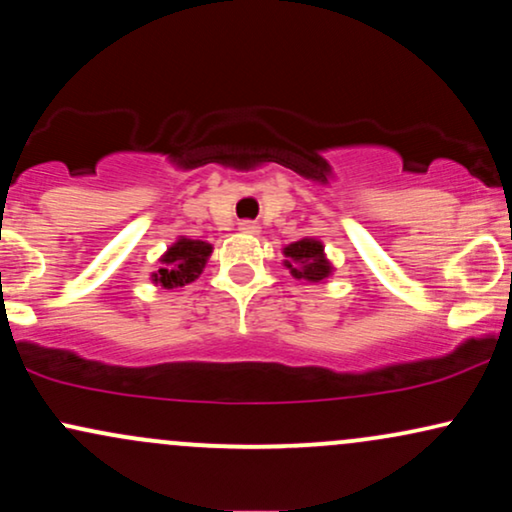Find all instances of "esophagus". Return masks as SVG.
<instances>
[{"label": "esophagus", "instance_id": "esophagus-1", "mask_svg": "<svg viewBox=\"0 0 512 512\" xmlns=\"http://www.w3.org/2000/svg\"><path fill=\"white\" fill-rule=\"evenodd\" d=\"M238 231L250 233V236H255V233H260V226H257L255 221H240V223H238Z\"/></svg>", "mask_w": 512, "mask_h": 512}]
</instances>
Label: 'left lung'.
I'll use <instances>...</instances> for the list:
<instances>
[{
  "label": "left lung",
  "mask_w": 512,
  "mask_h": 512,
  "mask_svg": "<svg viewBox=\"0 0 512 512\" xmlns=\"http://www.w3.org/2000/svg\"><path fill=\"white\" fill-rule=\"evenodd\" d=\"M284 255L289 257L286 260V267L291 269V274L296 279L305 281H322L325 276H330V262L322 255V245L317 240L303 238L298 243H291L289 248L284 250Z\"/></svg>",
  "instance_id": "left-lung-1"
}]
</instances>
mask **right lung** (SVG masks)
Returning <instances> with one entry per match:
<instances>
[{"instance_id": "1", "label": "right lung", "mask_w": 512, "mask_h": 512, "mask_svg": "<svg viewBox=\"0 0 512 512\" xmlns=\"http://www.w3.org/2000/svg\"><path fill=\"white\" fill-rule=\"evenodd\" d=\"M211 255V245L204 240H187L180 238L178 243L163 255V267L154 274V281L163 289H175V286H185L195 281L202 274L207 257Z\"/></svg>"}]
</instances>
